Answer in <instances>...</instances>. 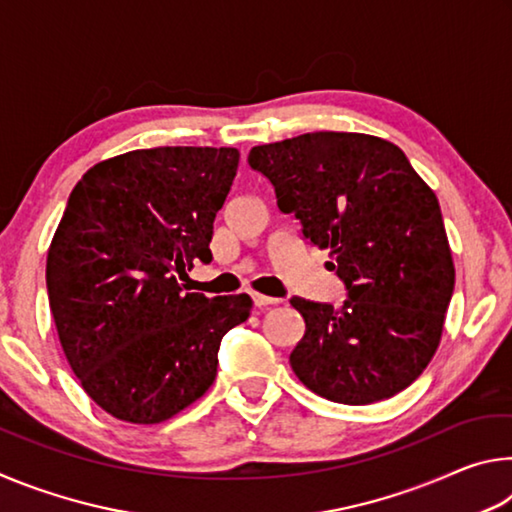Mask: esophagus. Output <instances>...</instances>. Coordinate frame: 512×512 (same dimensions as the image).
Here are the masks:
<instances>
[{
    "instance_id": "34e87169",
    "label": "esophagus",
    "mask_w": 512,
    "mask_h": 512,
    "mask_svg": "<svg viewBox=\"0 0 512 512\" xmlns=\"http://www.w3.org/2000/svg\"><path fill=\"white\" fill-rule=\"evenodd\" d=\"M253 302H255V307H259V309H264V307H271V305H277V298H271V296H262V293H253Z\"/></svg>"
}]
</instances>
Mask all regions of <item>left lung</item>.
Returning <instances> with one entry per match:
<instances>
[{
    "instance_id": "obj_1",
    "label": "left lung",
    "mask_w": 512,
    "mask_h": 512,
    "mask_svg": "<svg viewBox=\"0 0 512 512\" xmlns=\"http://www.w3.org/2000/svg\"><path fill=\"white\" fill-rule=\"evenodd\" d=\"M250 169L273 185L302 239L329 248L339 309L293 296L305 336L289 363L309 391L372 404L404 391L443 334L454 264L436 194L395 146L363 133H305L253 146Z\"/></svg>"
}]
</instances>
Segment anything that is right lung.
I'll return each mask as SVG.
<instances>
[{
	"label": "right lung",
	"instance_id": "add662e5",
	"mask_svg": "<svg viewBox=\"0 0 512 512\" xmlns=\"http://www.w3.org/2000/svg\"><path fill=\"white\" fill-rule=\"evenodd\" d=\"M239 151L160 146L94 164L69 194L47 255L49 307L65 357L94 402L158 424L212 386L246 293H185L176 273L210 264L214 216Z\"/></svg>",
	"mask_w": 512,
	"mask_h": 512
}]
</instances>
